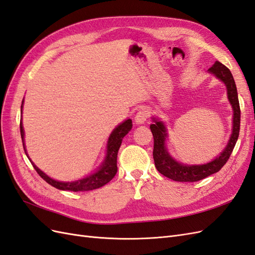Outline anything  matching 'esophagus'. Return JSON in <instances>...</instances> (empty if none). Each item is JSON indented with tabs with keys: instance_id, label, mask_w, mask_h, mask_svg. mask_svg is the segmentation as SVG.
Masks as SVG:
<instances>
[{
	"instance_id": "34e87169",
	"label": "esophagus",
	"mask_w": 255,
	"mask_h": 255,
	"mask_svg": "<svg viewBox=\"0 0 255 255\" xmlns=\"http://www.w3.org/2000/svg\"><path fill=\"white\" fill-rule=\"evenodd\" d=\"M149 118V112L146 110V109H140L139 112L135 115V123L136 124H143L146 122V120Z\"/></svg>"
}]
</instances>
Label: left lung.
<instances>
[{
	"mask_svg": "<svg viewBox=\"0 0 255 255\" xmlns=\"http://www.w3.org/2000/svg\"><path fill=\"white\" fill-rule=\"evenodd\" d=\"M210 74H214L218 79L224 82L227 85L228 97L230 103L234 110L233 116V131L230 137V141L227 147L223 149L219 157H217L212 162L201 165H187L181 164L175 161L166 151L164 141L166 137V129L162 122L154 119V124L150 125V130L152 136H154V156L156 169L162 174V175L169 177L175 181H198L205 178L214 173L219 172L222 166L227 163L233 149L235 147L239 135V129H241V107H239V100L237 95V89L232 76L230 69L224 66L220 62L216 63L208 69Z\"/></svg>",
	"mask_w": 255,
	"mask_h": 255,
	"instance_id": "1",
	"label": "left lung"
}]
</instances>
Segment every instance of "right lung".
I'll use <instances>...</instances> for the list:
<instances>
[{"label":"right lung","mask_w":255,"mask_h":255,"mask_svg":"<svg viewBox=\"0 0 255 255\" xmlns=\"http://www.w3.org/2000/svg\"><path fill=\"white\" fill-rule=\"evenodd\" d=\"M21 111H22V106H21ZM131 128H132V121L127 120L113 130V132L111 133L108 141V150H107V157H106L105 162L100 166V169L96 173H94L92 175L87 176L83 179L71 181V183L57 181L46 175V174L41 172L33 162L32 164L34 166V169L36 170V172L39 174V176L43 180H46L49 185L55 187L56 189H60V190H69V191L78 192V191H90V190H94V189H98L108 184L109 181L115 176L116 172H118V152L121 147L123 137L125 136L130 130H131ZM20 133H21V137H22L23 148H24V141H23L24 131L22 127V122H20ZM25 154H26V150H25Z\"/></svg>","instance_id":"obj_1"}]
</instances>
